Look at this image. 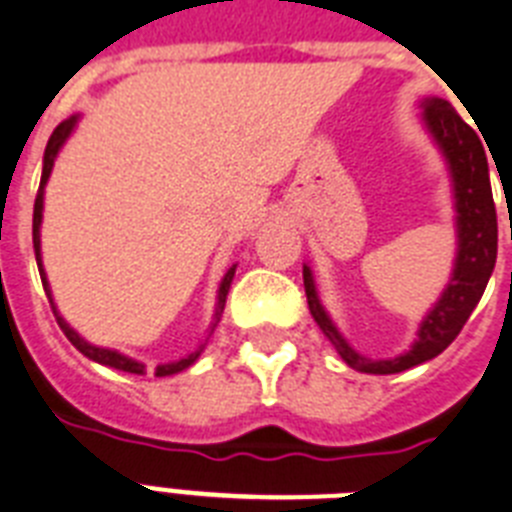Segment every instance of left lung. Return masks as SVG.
Segmentation results:
<instances>
[{
  "mask_svg": "<svg viewBox=\"0 0 512 512\" xmlns=\"http://www.w3.org/2000/svg\"><path fill=\"white\" fill-rule=\"evenodd\" d=\"M421 107L423 123L450 165L455 210H458V257H455L450 284L442 292L439 302L431 307L426 321L421 323L413 347L394 360H368L365 355L352 350L323 310L318 292H315L313 270L307 265L302 268L307 307H310L315 323L321 326V331L342 355L344 363L360 373H376V376L402 373L447 350L455 342V336L463 331L465 321L471 318L473 307L479 305L489 276H492L494 260H497V210H494L489 165H486L481 136L460 118L447 99H423Z\"/></svg>",
  "mask_w": 512,
  "mask_h": 512,
  "instance_id": "obj_1",
  "label": "left lung"
}]
</instances>
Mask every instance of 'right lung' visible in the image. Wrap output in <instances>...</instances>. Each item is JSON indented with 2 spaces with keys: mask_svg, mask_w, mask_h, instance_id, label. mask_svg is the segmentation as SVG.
<instances>
[{
  "mask_svg": "<svg viewBox=\"0 0 512 512\" xmlns=\"http://www.w3.org/2000/svg\"><path fill=\"white\" fill-rule=\"evenodd\" d=\"M78 118L73 115V118L62 120L60 126L54 128V134L49 136V144L47 149H44V170H41V186H39V194H36V202H33V249H36V263H39V273H41V284H44V292H47L49 302H52V292H49V281H47V273H44V268H41V236H39V228H41V210H44V186H47L49 181V173H52V165H54V157H57V152L62 149V144H65V139H68L70 134H73V128H76ZM234 273H236V265L234 268H228V273L223 276V281H220V289H218V307H215V318L213 323H210V334L215 331V326H218L220 321V313H223V307H226V297H228V289H231V281H234ZM52 310H54V318H57V323H60L62 334L68 336L70 344L76 347L81 355H86L89 360H94V363L99 365H107V368H115V371H126V373H144V365L136 363V360H131V357L120 355V352L115 350H105V347H94V344H89L86 339H81V336L73 331V328L65 323V318H62L60 313H57V307H54L52 302ZM202 350H205V344H199L197 350L191 352V355L181 357V360H176V363H165V365H157L155 368V376H173V373H181L186 371L194 360H197L199 355H202Z\"/></svg>",
  "mask_w": 512,
  "mask_h": 512,
  "instance_id": "right-lung-1",
  "label": "right lung"
}]
</instances>
